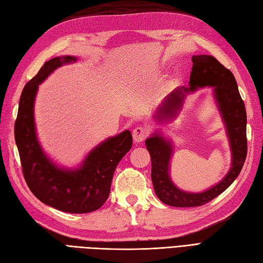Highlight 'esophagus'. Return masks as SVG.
Returning <instances> with one entry per match:
<instances>
[{"mask_svg":"<svg viewBox=\"0 0 263 263\" xmlns=\"http://www.w3.org/2000/svg\"><path fill=\"white\" fill-rule=\"evenodd\" d=\"M147 136H148V129H147L146 127L137 126V127L134 128L133 137H134V140H135L136 143L143 142V140L146 139Z\"/></svg>","mask_w":263,"mask_h":263,"instance_id":"1","label":"esophagus"}]
</instances>
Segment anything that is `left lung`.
I'll return each instance as SVG.
<instances>
[{"label":"left lung","instance_id":"1","mask_svg":"<svg viewBox=\"0 0 263 263\" xmlns=\"http://www.w3.org/2000/svg\"><path fill=\"white\" fill-rule=\"evenodd\" d=\"M192 62L193 68L190 76V86L176 88L165 97L154 118L159 123L175 118L187 93L196 91L197 88L213 87L214 99L227 128L232 164L223 180L209 190L201 193L182 191L175 186L170 176L172 142L164 138L159 132L153 134L145 144L152 158L154 190L163 203L175 208L200 206L212 201L234 182L247 157V112L234 76L212 55H193Z\"/></svg>","mask_w":263,"mask_h":263}]
</instances>
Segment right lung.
I'll return each mask as SVG.
<instances>
[{"label": "right lung", "instance_id": "obj_1", "mask_svg": "<svg viewBox=\"0 0 263 263\" xmlns=\"http://www.w3.org/2000/svg\"><path fill=\"white\" fill-rule=\"evenodd\" d=\"M76 61L72 55L53 58L25 85L18 102L14 137L24 180L34 196L62 212L89 213L107 201L115 170L132 148L133 136L129 130H125L107 138L74 170L61 168L46 155L37 140L34 124L37 88L57 68Z\"/></svg>", "mask_w": 263, "mask_h": 263}]
</instances>
